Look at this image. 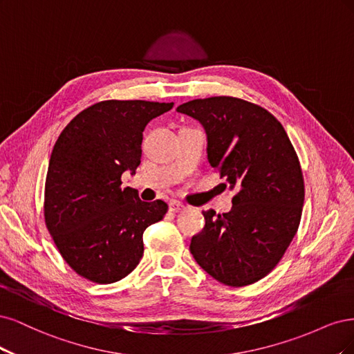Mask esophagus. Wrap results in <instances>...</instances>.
Returning <instances> with one entry per match:
<instances>
[{
	"label": "esophagus",
	"instance_id": "obj_1",
	"mask_svg": "<svg viewBox=\"0 0 354 354\" xmlns=\"http://www.w3.org/2000/svg\"><path fill=\"white\" fill-rule=\"evenodd\" d=\"M169 210L170 212H182V210H185V204L184 203H180V201H178V200H172L169 203Z\"/></svg>",
	"mask_w": 354,
	"mask_h": 354
}]
</instances>
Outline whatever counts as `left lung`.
<instances>
[{
    "label": "left lung",
    "mask_w": 354,
    "mask_h": 354,
    "mask_svg": "<svg viewBox=\"0 0 354 354\" xmlns=\"http://www.w3.org/2000/svg\"><path fill=\"white\" fill-rule=\"evenodd\" d=\"M198 120L207 158L235 191L232 210L203 212L206 226L191 239V254L230 287L265 278L299 230L304 180L297 153L268 110L234 97H210L176 109Z\"/></svg>",
    "instance_id": "left-lung-1"
}]
</instances>
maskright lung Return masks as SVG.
I'll return each instance as SVG.
<instances>
[{
  "label": "right lung",
  "instance_id": "add662e5",
  "mask_svg": "<svg viewBox=\"0 0 354 354\" xmlns=\"http://www.w3.org/2000/svg\"><path fill=\"white\" fill-rule=\"evenodd\" d=\"M174 102L100 101L75 116L55 141L45 179L47 230L77 275L97 283L120 281L144 253L142 234L167 212L122 188V174L141 163L142 132Z\"/></svg>",
  "mask_w": 354,
  "mask_h": 354
}]
</instances>
